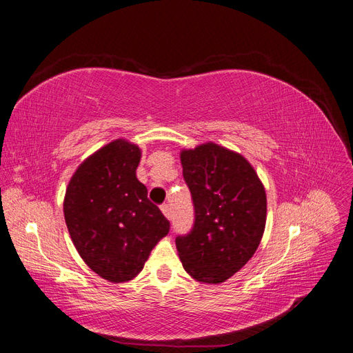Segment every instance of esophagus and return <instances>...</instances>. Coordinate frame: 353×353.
I'll return each instance as SVG.
<instances>
[{
    "label": "esophagus",
    "instance_id": "esophagus-1",
    "mask_svg": "<svg viewBox=\"0 0 353 353\" xmlns=\"http://www.w3.org/2000/svg\"><path fill=\"white\" fill-rule=\"evenodd\" d=\"M160 210H162V213L168 219H170V208H169V205H162V206H160Z\"/></svg>",
    "mask_w": 353,
    "mask_h": 353
}]
</instances>
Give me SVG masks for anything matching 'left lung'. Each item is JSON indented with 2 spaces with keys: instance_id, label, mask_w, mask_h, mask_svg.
Listing matches in <instances>:
<instances>
[{
  "instance_id": "obj_1",
  "label": "left lung",
  "mask_w": 353,
  "mask_h": 353,
  "mask_svg": "<svg viewBox=\"0 0 353 353\" xmlns=\"http://www.w3.org/2000/svg\"><path fill=\"white\" fill-rule=\"evenodd\" d=\"M194 225L178 236L176 250L194 280L219 284L250 261L262 240L266 194L253 166L215 143L181 152Z\"/></svg>"
}]
</instances>
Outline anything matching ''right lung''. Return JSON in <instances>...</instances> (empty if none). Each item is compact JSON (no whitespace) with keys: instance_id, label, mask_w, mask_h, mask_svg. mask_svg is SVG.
I'll list each match as a JSON object with an SVG mask.
<instances>
[{"instance_id":"add662e5","label":"right lung","mask_w":353,"mask_h":353,"mask_svg":"<svg viewBox=\"0 0 353 353\" xmlns=\"http://www.w3.org/2000/svg\"><path fill=\"white\" fill-rule=\"evenodd\" d=\"M140 147L119 138L77 169L66 188L63 212L70 239L83 262L112 283L141 272L169 221L137 179Z\"/></svg>"}]
</instances>
